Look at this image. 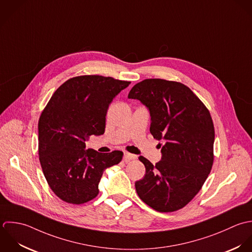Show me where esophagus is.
Returning <instances> with one entry per match:
<instances>
[{"label": "esophagus", "instance_id": "34e87169", "mask_svg": "<svg viewBox=\"0 0 252 252\" xmlns=\"http://www.w3.org/2000/svg\"><path fill=\"white\" fill-rule=\"evenodd\" d=\"M123 158L126 162H128V161H131V160H135L137 158V157L135 155H132V154L128 153V152H124V158Z\"/></svg>", "mask_w": 252, "mask_h": 252}]
</instances>
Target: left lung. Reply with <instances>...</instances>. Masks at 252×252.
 I'll use <instances>...</instances> for the list:
<instances>
[{
	"label": "left lung",
	"mask_w": 252,
	"mask_h": 252,
	"mask_svg": "<svg viewBox=\"0 0 252 252\" xmlns=\"http://www.w3.org/2000/svg\"><path fill=\"white\" fill-rule=\"evenodd\" d=\"M129 98L150 109V131L164 140L162 159L154 165L144 157L145 177L135 183L140 198L158 212L185 207L200 190L214 161L215 131L208 108L186 85L146 79L135 85Z\"/></svg>",
	"instance_id": "8db88e82"
}]
</instances>
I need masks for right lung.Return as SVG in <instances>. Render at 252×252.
<instances>
[{"label":"right lung","mask_w":252,"mask_h":252,"mask_svg":"<svg viewBox=\"0 0 252 252\" xmlns=\"http://www.w3.org/2000/svg\"><path fill=\"white\" fill-rule=\"evenodd\" d=\"M131 82L100 75L68 79L53 94L39 118V159L54 193L70 204L98 194L104 169L118 164L123 153L86 150L85 141L102 135L108 106Z\"/></svg>","instance_id":"right-lung-1"}]
</instances>
